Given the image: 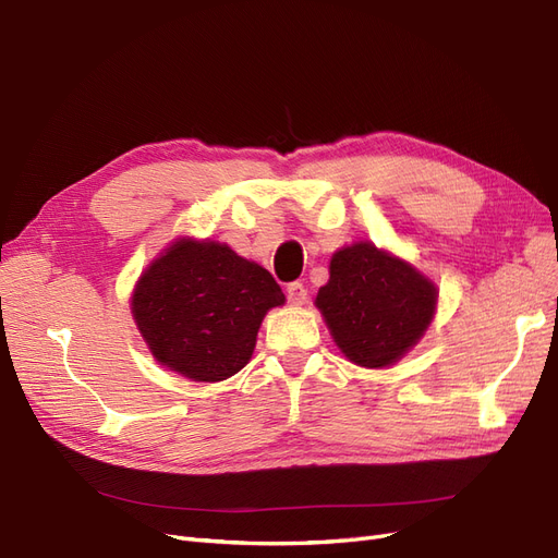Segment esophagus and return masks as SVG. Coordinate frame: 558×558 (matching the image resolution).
I'll return each mask as SVG.
<instances>
[{
  "instance_id": "1",
  "label": "esophagus",
  "mask_w": 558,
  "mask_h": 558,
  "mask_svg": "<svg viewBox=\"0 0 558 558\" xmlns=\"http://www.w3.org/2000/svg\"><path fill=\"white\" fill-rule=\"evenodd\" d=\"M305 299H308V290H305L303 282L287 284V301H290L292 305H303Z\"/></svg>"
}]
</instances>
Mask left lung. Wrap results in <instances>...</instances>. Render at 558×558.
<instances>
[{"label":"left lung","instance_id":"obj_1","mask_svg":"<svg viewBox=\"0 0 558 558\" xmlns=\"http://www.w3.org/2000/svg\"><path fill=\"white\" fill-rule=\"evenodd\" d=\"M436 303L434 282L368 241L338 250L329 264V282L315 299L340 352L366 368L397 364L415 348L434 319Z\"/></svg>","mask_w":558,"mask_h":558}]
</instances>
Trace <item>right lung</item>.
Returning a JSON list of instances; mask_svg holds the SVG:
<instances>
[{
  "instance_id": "right-lung-1",
  "label": "right lung",
  "mask_w": 558,
  "mask_h": 558,
  "mask_svg": "<svg viewBox=\"0 0 558 558\" xmlns=\"http://www.w3.org/2000/svg\"><path fill=\"white\" fill-rule=\"evenodd\" d=\"M282 303L259 264L225 243L178 239L141 274L132 315L161 366L220 383L250 362L264 315Z\"/></svg>"
}]
</instances>
